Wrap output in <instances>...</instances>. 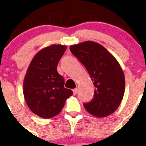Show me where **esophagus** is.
<instances>
[{"mask_svg":"<svg viewBox=\"0 0 146 146\" xmlns=\"http://www.w3.org/2000/svg\"><path fill=\"white\" fill-rule=\"evenodd\" d=\"M73 95H76L77 88H74V89H73Z\"/></svg>","mask_w":146,"mask_h":146,"instance_id":"esophagus-1","label":"esophagus"}]
</instances>
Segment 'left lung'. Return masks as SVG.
<instances>
[{
	"instance_id": "8db88e82",
	"label": "left lung",
	"mask_w": 146,
	"mask_h": 146,
	"mask_svg": "<svg viewBox=\"0 0 146 146\" xmlns=\"http://www.w3.org/2000/svg\"><path fill=\"white\" fill-rule=\"evenodd\" d=\"M70 51L86 68L95 87L93 100L84 104L85 109L97 117L113 114L119 106L125 91V77L119 63L95 42L71 45Z\"/></svg>"
}]
</instances>
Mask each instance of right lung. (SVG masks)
Instances as JSON below:
<instances>
[{"mask_svg": "<svg viewBox=\"0 0 146 146\" xmlns=\"http://www.w3.org/2000/svg\"><path fill=\"white\" fill-rule=\"evenodd\" d=\"M66 46L51 44L36 53L23 82V94L31 111L44 119L58 115L73 91L64 87V80L57 71Z\"/></svg>", "mask_w": 146, "mask_h": 146, "instance_id": "obj_1", "label": "right lung"}]
</instances>
